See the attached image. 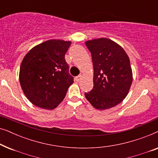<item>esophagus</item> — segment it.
I'll use <instances>...</instances> for the list:
<instances>
[{"label":"esophagus","instance_id":"obj_1","mask_svg":"<svg viewBox=\"0 0 158 158\" xmlns=\"http://www.w3.org/2000/svg\"><path fill=\"white\" fill-rule=\"evenodd\" d=\"M81 79H82V75H77V76L75 77V81H77V82L81 81Z\"/></svg>","mask_w":158,"mask_h":158}]
</instances>
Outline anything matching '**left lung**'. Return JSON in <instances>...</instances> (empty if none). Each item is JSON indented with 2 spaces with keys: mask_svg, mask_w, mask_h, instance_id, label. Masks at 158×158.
Listing matches in <instances>:
<instances>
[{
  "mask_svg": "<svg viewBox=\"0 0 158 158\" xmlns=\"http://www.w3.org/2000/svg\"><path fill=\"white\" fill-rule=\"evenodd\" d=\"M94 64V88L85 93L93 106L104 110L126 98L132 82L130 61L119 45L106 38L85 42Z\"/></svg>",
  "mask_w": 158,
  "mask_h": 158,
  "instance_id": "obj_1",
  "label": "left lung"
}]
</instances>
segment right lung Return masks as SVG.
Listing matches in <instances>:
<instances>
[{
  "label": "right lung",
  "mask_w": 158,
  "mask_h": 158,
  "mask_svg": "<svg viewBox=\"0 0 158 158\" xmlns=\"http://www.w3.org/2000/svg\"><path fill=\"white\" fill-rule=\"evenodd\" d=\"M70 44L63 40L47 41L34 47L23 58L19 81L34 105L53 109L64 99L74 81L64 59Z\"/></svg>",
  "instance_id": "right-lung-1"
}]
</instances>
